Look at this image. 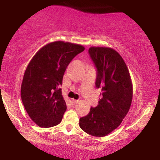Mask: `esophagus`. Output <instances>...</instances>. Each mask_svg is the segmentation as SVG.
I'll list each match as a JSON object with an SVG mask.
<instances>
[{
  "label": "esophagus",
  "instance_id": "esophagus-1",
  "mask_svg": "<svg viewBox=\"0 0 160 160\" xmlns=\"http://www.w3.org/2000/svg\"><path fill=\"white\" fill-rule=\"evenodd\" d=\"M71 102H72V103H73V105H75V104H76L78 102V100H75V99H72L71 100Z\"/></svg>",
  "mask_w": 160,
  "mask_h": 160
}]
</instances>
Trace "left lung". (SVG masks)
<instances>
[{
    "label": "left lung",
    "mask_w": 160,
    "mask_h": 160,
    "mask_svg": "<svg viewBox=\"0 0 160 160\" xmlns=\"http://www.w3.org/2000/svg\"><path fill=\"white\" fill-rule=\"evenodd\" d=\"M89 54L97 68L95 85L101 89L98 105L91 107L79 126L87 134L103 137L117 128L130 110L132 84L122 56L109 47H92Z\"/></svg>",
    "instance_id": "8db88e82"
}]
</instances>
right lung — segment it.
I'll return each instance as SVG.
<instances>
[{"instance_id":"obj_1","label":"right lung","mask_w":160,"mask_h":160,"mask_svg":"<svg viewBox=\"0 0 160 160\" xmlns=\"http://www.w3.org/2000/svg\"><path fill=\"white\" fill-rule=\"evenodd\" d=\"M80 44L54 41L36 52L28 64L21 86L26 111L41 128H51L62 121L66 103L62 95V78L71 61L84 51Z\"/></svg>"}]
</instances>
